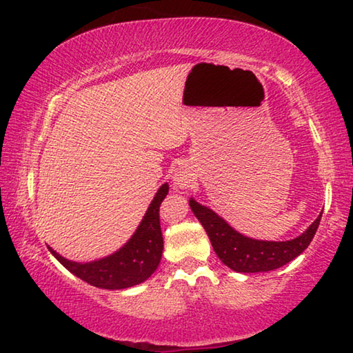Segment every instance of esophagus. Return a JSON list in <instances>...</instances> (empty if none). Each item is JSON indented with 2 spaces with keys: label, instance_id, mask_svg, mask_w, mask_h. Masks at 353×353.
Listing matches in <instances>:
<instances>
[{
  "label": "esophagus",
  "instance_id": "1",
  "mask_svg": "<svg viewBox=\"0 0 353 353\" xmlns=\"http://www.w3.org/2000/svg\"><path fill=\"white\" fill-rule=\"evenodd\" d=\"M194 182V172L188 163H179L172 174V183L177 188H188Z\"/></svg>",
  "mask_w": 353,
  "mask_h": 353
}]
</instances>
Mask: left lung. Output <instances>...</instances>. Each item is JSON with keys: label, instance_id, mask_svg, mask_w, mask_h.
Listing matches in <instances>:
<instances>
[{"label": "left lung", "instance_id": "left-lung-1", "mask_svg": "<svg viewBox=\"0 0 353 353\" xmlns=\"http://www.w3.org/2000/svg\"><path fill=\"white\" fill-rule=\"evenodd\" d=\"M190 207L204 227L219 260L236 272H268L294 260L312 243L322 213L301 236L290 241H263L238 234L235 229L205 205L193 198Z\"/></svg>", "mask_w": 353, "mask_h": 353}]
</instances>
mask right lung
<instances>
[{
    "label": "right lung",
    "mask_w": 353,
    "mask_h": 353,
    "mask_svg": "<svg viewBox=\"0 0 353 353\" xmlns=\"http://www.w3.org/2000/svg\"><path fill=\"white\" fill-rule=\"evenodd\" d=\"M168 183H163L149 204L140 225L130 240L105 259L77 263L63 259L51 248L50 252L73 272L76 277L97 288L124 290L145 282L157 270L163 252V236L160 229V204L168 194Z\"/></svg>",
    "instance_id": "1"
}]
</instances>
